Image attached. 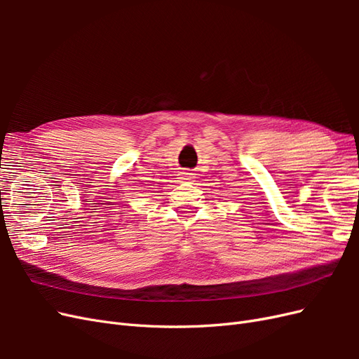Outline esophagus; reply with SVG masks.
Wrapping results in <instances>:
<instances>
[{"label":"esophagus","instance_id":"obj_1","mask_svg":"<svg viewBox=\"0 0 359 359\" xmlns=\"http://www.w3.org/2000/svg\"><path fill=\"white\" fill-rule=\"evenodd\" d=\"M191 180H194V173H191V172L181 173V181H191Z\"/></svg>","mask_w":359,"mask_h":359}]
</instances>
